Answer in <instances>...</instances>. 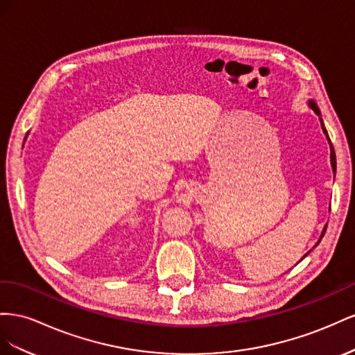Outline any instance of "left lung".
I'll use <instances>...</instances> for the list:
<instances>
[{"mask_svg":"<svg viewBox=\"0 0 355 355\" xmlns=\"http://www.w3.org/2000/svg\"><path fill=\"white\" fill-rule=\"evenodd\" d=\"M309 107L313 110V113H315L318 117H320V121H321V128H322V132L326 134V138H327V141H329V144H330V162H331V168H333V172H336V155H335V148H333V144H331V141H330V138H329V134H327V129H326V126H324V123H322V119H321V113H320V110H318V107H317V104L313 103V101H309ZM326 229H327V225L324 226V229H322V234H321V236H320V239H318V242L315 244V247L320 244V241L322 239V236H324V234H326ZM308 254V252H306ZM305 254V256H306ZM303 256V257H305ZM302 257V259H303ZM300 259V260H302Z\"/></svg>","mask_w":355,"mask_h":355,"instance_id":"left-lung-1","label":"left lung"}]
</instances>
